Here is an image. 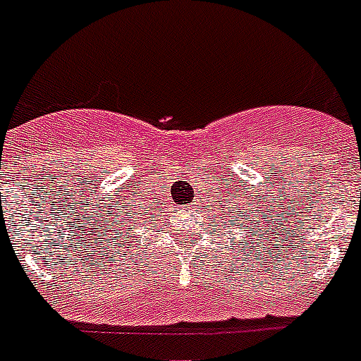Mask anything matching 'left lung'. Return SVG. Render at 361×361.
I'll list each match as a JSON object with an SVG mask.
<instances>
[{"instance_id":"left-lung-1","label":"left lung","mask_w":361,"mask_h":361,"mask_svg":"<svg viewBox=\"0 0 361 361\" xmlns=\"http://www.w3.org/2000/svg\"><path fill=\"white\" fill-rule=\"evenodd\" d=\"M214 209H218V218H220V221H216V224H220L218 233H224V235L231 233V231L259 233V229L268 218L267 214L255 216L257 212H253V209H257V207L250 203V195L244 194V192L226 195V199L218 197ZM212 233L216 235V229ZM259 240H261V235H259Z\"/></svg>"}]
</instances>
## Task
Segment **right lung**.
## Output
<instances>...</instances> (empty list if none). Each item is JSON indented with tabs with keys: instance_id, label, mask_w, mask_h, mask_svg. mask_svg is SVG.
<instances>
[{
	"instance_id": "right-lung-1",
	"label": "right lung",
	"mask_w": 361,
	"mask_h": 361,
	"mask_svg": "<svg viewBox=\"0 0 361 361\" xmlns=\"http://www.w3.org/2000/svg\"><path fill=\"white\" fill-rule=\"evenodd\" d=\"M115 210L117 212H114V216H109L111 221H109V227H106V229H109V233H114V240L125 242L126 238H130L132 231H134V226L130 221H134L132 218H135V212H140V209H137V203H132L128 199L126 203H121V209Z\"/></svg>"
}]
</instances>
